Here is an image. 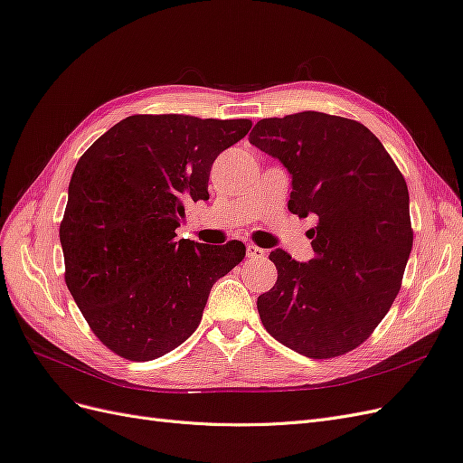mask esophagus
I'll return each mask as SVG.
<instances>
[{
    "instance_id": "obj_1",
    "label": "esophagus",
    "mask_w": 463,
    "mask_h": 463,
    "mask_svg": "<svg viewBox=\"0 0 463 463\" xmlns=\"http://www.w3.org/2000/svg\"><path fill=\"white\" fill-rule=\"evenodd\" d=\"M247 257L259 260V259H264V257H266V250L260 249V247H257V245H253V243H249V245H247Z\"/></svg>"
}]
</instances>
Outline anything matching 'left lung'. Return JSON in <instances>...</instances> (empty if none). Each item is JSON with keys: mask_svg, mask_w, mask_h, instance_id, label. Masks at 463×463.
I'll use <instances>...</instances> for the list:
<instances>
[{"mask_svg": "<svg viewBox=\"0 0 463 463\" xmlns=\"http://www.w3.org/2000/svg\"><path fill=\"white\" fill-rule=\"evenodd\" d=\"M249 143L289 172V213L318 218L309 262L270 253L278 279L257 299L262 325L305 357L352 352L402 286L413 245L405 179L365 125L320 111L260 119Z\"/></svg>", "mask_w": 463, "mask_h": 463, "instance_id": "left-lung-1", "label": "left lung"}]
</instances>
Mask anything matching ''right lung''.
<instances>
[{
    "label": "right lung",
    "instance_id": "right-lung-1",
    "mask_svg": "<svg viewBox=\"0 0 463 463\" xmlns=\"http://www.w3.org/2000/svg\"><path fill=\"white\" fill-rule=\"evenodd\" d=\"M249 119L131 116L80 156L69 184L60 241L65 284L108 349L131 361L172 352L197 330L210 289L245 257L175 240L185 203L208 201L218 154Z\"/></svg>",
    "mask_w": 463,
    "mask_h": 463
}]
</instances>
